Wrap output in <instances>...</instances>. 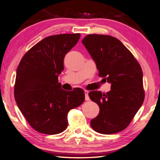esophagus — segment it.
I'll list each match as a JSON object with an SVG mask.
<instances>
[{
  "label": "esophagus",
  "instance_id": "1",
  "mask_svg": "<svg viewBox=\"0 0 160 160\" xmlns=\"http://www.w3.org/2000/svg\"><path fill=\"white\" fill-rule=\"evenodd\" d=\"M85 101H90L89 96H88V90H85Z\"/></svg>",
  "mask_w": 160,
  "mask_h": 160
}]
</instances>
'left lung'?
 <instances>
[{
  "label": "left lung",
  "mask_w": 160,
  "mask_h": 160,
  "mask_svg": "<svg viewBox=\"0 0 160 160\" xmlns=\"http://www.w3.org/2000/svg\"><path fill=\"white\" fill-rule=\"evenodd\" d=\"M82 43L96 63L100 77L111 83L106 94L97 90L88 94L100 108L90 126L103 134L120 132L129 125L144 102L141 66L132 52L112 36L88 34Z\"/></svg>",
  "instance_id": "1"
}]
</instances>
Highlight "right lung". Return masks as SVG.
<instances>
[{"label":"right lung","mask_w":160,"mask_h":160,"mask_svg":"<svg viewBox=\"0 0 160 160\" xmlns=\"http://www.w3.org/2000/svg\"><path fill=\"white\" fill-rule=\"evenodd\" d=\"M80 34L49 36L23 56L16 71L14 97L18 108L37 132L57 134L68 127V114L85 101L76 88L65 91L58 82L64 57L77 44Z\"/></svg>","instance_id":"add662e5"}]
</instances>
